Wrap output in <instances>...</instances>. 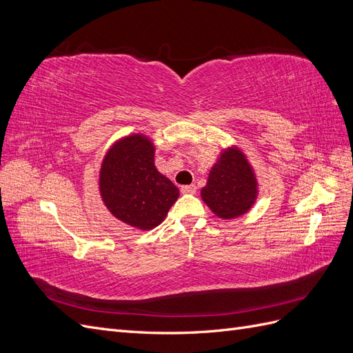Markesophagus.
I'll return each mask as SVG.
<instances>
[{"instance_id":"1","label":"esophagus","mask_w":353,"mask_h":353,"mask_svg":"<svg viewBox=\"0 0 353 353\" xmlns=\"http://www.w3.org/2000/svg\"><path fill=\"white\" fill-rule=\"evenodd\" d=\"M196 185H183L181 187V193H184V194H194L196 193Z\"/></svg>"}]
</instances>
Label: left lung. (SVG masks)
Masks as SVG:
<instances>
[{
	"instance_id": "1",
	"label": "left lung",
	"mask_w": 353,
	"mask_h": 353,
	"mask_svg": "<svg viewBox=\"0 0 353 353\" xmlns=\"http://www.w3.org/2000/svg\"><path fill=\"white\" fill-rule=\"evenodd\" d=\"M256 179L248 160L239 150L223 152L212 168L201 199L222 219L248 212L256 199Z\"/></svg>"
}]
</instances>
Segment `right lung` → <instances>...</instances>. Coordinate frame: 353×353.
Listing matches in <instances>:
<instances>
[{
    "instance_id": "1",
    "label": "right lung",
    "mask_w": 353,
    "mask_h": 353,
    "mask_svg": "<svg viewBox=\"0 0 353 353\" xmlns=\"http://www.w3.org/2000/svg\"><path fill=\"white\" fill-rule=\"evenodd\" d=\"M100 191L113 215L140 230L157 227L179 191L154 166L153 144L143 135L117 141L105 154Z\"/></svg>"
}]
</instances>
